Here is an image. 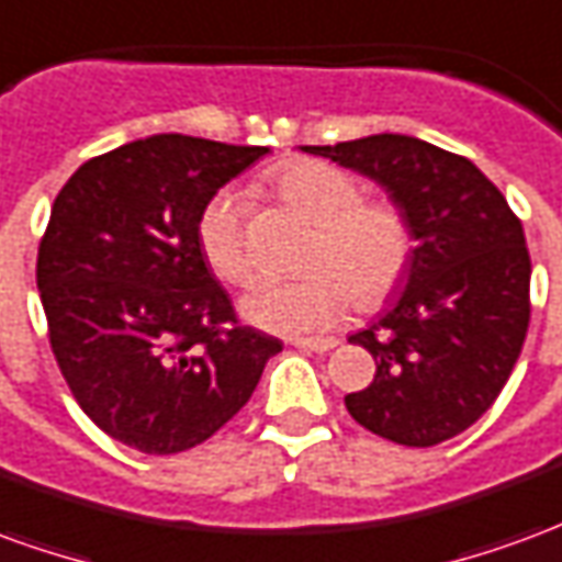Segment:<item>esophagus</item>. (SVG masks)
Instances as JSON below:
<instances>
[{
	"label": "esophagus",
	"mask_w": 562,
	"mask_h": 562,
	"mask_svg": "<svg viewBox=\"0 0 562 562\" xmlns=\"http://www.w3.org/2000/svg\"><path fill=\"white\" fill-rule=\"evenodd\" d=\"M292 346L304 349V352H330L340 346V340L337 337H297V340H292Z\"/></svg>",
	"instance_id": "1"
}]
</instances>
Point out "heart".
<instances>
[{
	"instance_id": "b5f03b06",
	"label": "heart",
	"mask_w": 562,
	"mask_h": 562,
	"mask_svg": "<svg viewBox=\"0 0 562 562\" xmlns=\"http://www.w3.org/2000/svg\"><path fill=\"white\" fill-rule=\"evenodd\" d=\"M273 189L316 228L301 261L304 277L261 280L244 297V316L252 325L304 337L342 322L355 304L376 310L394 297L415 261V228L401 204L364 198V186L352 173L316 159L282 165ZM198 246L220 280L249 282L256 258L240 192L220 189L210 195L198 216Z\"/></svg>"
}]
</instances>
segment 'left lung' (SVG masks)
Listing matches in <instances>:
<instances>
[{
	"label": "left lung",
	"instance_id": "left-lung-1",
	"mask_svg": "<svg viewBox=\"0 0 562 562\" xmlns=\"http://www.w3.org/2000/svg\"><path fill=\"white\" fill-rule=\"evenodd\" d=\"M373 177L415 228L406 292L352 334L376 361L346 409L370 434L430 448L482 418L530 328V252L503 192L470 159L409 135L304 147Z\"/></svg>",
	"mask_w": 562,
	"mask_h": 562
}]
</instances>
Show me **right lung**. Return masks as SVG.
Segmentation results:
<instances>
[{"label":"right lung","mask_w":562,"mask_h":562,"mask_svg":"<svg viewBox=\"0 0 562 562\" xmlns=\"http://www.w3.org/2000/svg\"><path fill=\"white\" fill-rule=\"evenodd\" d=\"M268 147L153 135L68 177L38 246L47 337L75 401L144 454L207 442L282 342L240 325L198 246L213 192Z\"/></svg>","instance_id":"obj_1"}]
</instances>
